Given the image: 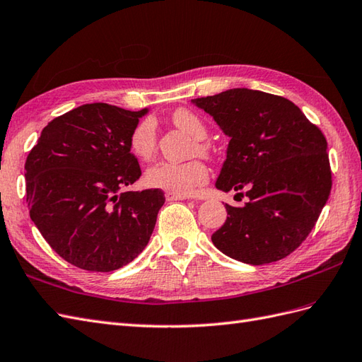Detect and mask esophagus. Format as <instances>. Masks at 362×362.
Returning a JSON list of instances; mask_svg holds the SVG:
<instances>
[{"label": "esophagus", "instance_id": "obj_1", "mask_svg": "<svg viewBox=\"0 0 362 362\" xmlns=\"http://www.w3.org/2000/svg\"><path fill=\"white\" fill-rule=\"evenodd\" d=\"M166 200H187L189 199L188 196H185V194H175V192H166Z\"/></svg>", "mask_w": 362, "mask_h": 362}]
</instances>
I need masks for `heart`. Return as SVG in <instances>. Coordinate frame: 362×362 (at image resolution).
<instances>
[{"label":"heart","mask_w":362,"mask_h":362,"mask_svg":"<svg viewBox=\"0 0 362 362\" xmlns=\"http://www.w3.org/2000/svg\"><path fill=\"white\" fill-rule=\"evenodd\" d=\"M171 120L175 127H179L194 139H197V151L200 154H211L212 150L209 144L203 142V139L208 134V128L197 113H194L189 108H177L171 115ZM156 144L157 136L154 119L145 117L133 128L132 134H129V148H132V153L137 156L139 159L146 160L154 154ZM206 180L208 168L199 159L183 163L159 160L148 166L145 171V183L148 187L175 194H185V196L192 192Z\"/></svg>","instance_id":"obj_1"}]
</instances>
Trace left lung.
<instances>
[{"label": "left lung", "instance_id": "left-lung-1", "mask_svg": "<svg viewBox=\"0 0 362 362\" xmlns=\"http://www.w3.org/2000/svg\"><path fill=\"white\" fill-rule=\"evenodd\" d=\"M229 136L216 187L249 199L225 205V225L211 240L246 264H266L292 254L309 235L332 189L326 137L289 99L230 88L192 99ZM242 200V199H240Z\"/></svg>", "mask_w": 362, "mask_h": 362}]
</instances>
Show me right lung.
<instances>
[{
    "label": "right lung",
    "instance_id": "obj_1",
    "mask_svg": "<svg viewBox=\"0 0 362 362\" xmlns=\"http://www.w3.org/2000/svg\"><path fill=\"white\" fill-rule=\"evenodd\" d=\"M146 113L81 105L49 122L27 156L30 218L53 251L81 269L116 271L150 242L162 189L124 192L142 174L129 134Z\"/></svg>",
    "mask_w": 362,
    "mask_h": 362
}]
</instances>
